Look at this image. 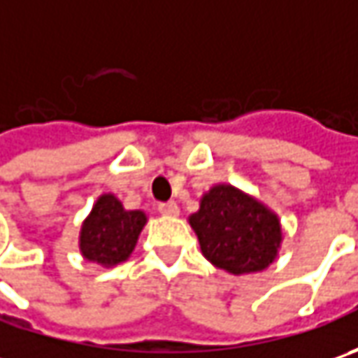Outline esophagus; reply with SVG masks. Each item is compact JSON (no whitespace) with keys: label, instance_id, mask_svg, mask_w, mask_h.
<instances>
[{"label":"esophagus","instance_id":"obj_1","mask_svg":"<svg viewBox=\"0 0 358 358\" xmlns=\"http://www.w3.org/2000/svg\"><path fill=\"white\" fill-rule=\"evenodd\" d=\"M159 213L165 215V217H177L179 215V207H177V203H161L159 205Z\"/></svg>","mask_w":358,"mask_h":358}]
</instances>
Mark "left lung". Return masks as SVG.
<instances>
[{"label":"left lung","instance_id":"obj_1","mask_svg":"<svg viewBox=\"0 0 358 358\" xmlns=\"http://www.w3.org/2000/svg\"><path fill=\"white\" fill-rule=\"evenodd\" d=\"M203 257L231 275L259 273L277 259L281 221L265 203L237 187L213 185L189 217Z\"/></svg>","mask_w":358,"mask_h":358}]
</instances>
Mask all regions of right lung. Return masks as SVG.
Here are the masks:
<instances>
[{"label":"right lung","mask_w":358,"mask_h":358,"mask_svg":"<svg viewBox=\"0 0 358 358\" xmlns=\"http://www.w3.org/2000/svg\"><path fill=\"white\" fill-rule=\"evenodd\" d=\"M145 223L143 211H127L113 193H103L81 225L79 251L91 263L115 267L129 259Z\"/></svg>","instance_id":"right-lung-1"}]
</instances>
